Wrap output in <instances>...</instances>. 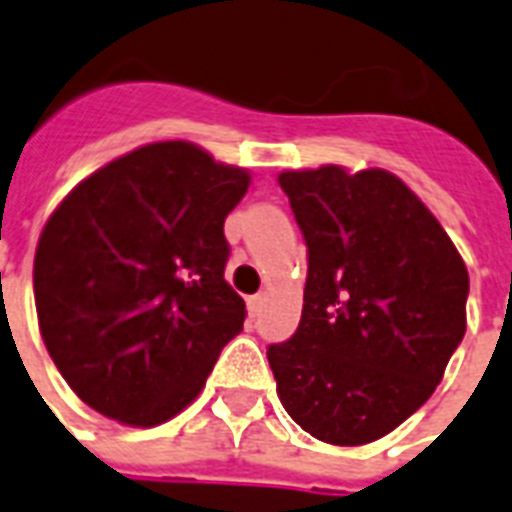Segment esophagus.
I'll use <instances>...</instances> for the list:
<instances>
[{"label": "esophagus", "instance_id": "obj_1", "mask_svg": "<svg viewBox=\"0 0 512 512\" xmlns=\"http://www.w3.org/2000/svg\"><path fill=\"white\" fill-rule=\"evenodd\" d=\"M247 305H249V313H252V316H260V311H263V305H265V297L263 295L249 297Z\"/></svg>", "mask_w": 512, "mask_h": 512}]
</instances>
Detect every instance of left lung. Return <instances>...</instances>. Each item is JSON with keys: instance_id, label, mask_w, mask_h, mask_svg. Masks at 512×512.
Here are the masks:
<instances>
[{"instance_id": "left-lung-1", "label": "left lung", "mask_w": 512, "mask_h": 512, "mask_svg": "<svg viewBox=\"0 0 512 512\" xmlns=\"http://www.w3.org/2000/svg\"><path fill=\"white\" fill-rule=\"evenodd\" d=\"M279 185L308 244L300 327L268 348L281 404L324 444H372L444 380L468 327V268L393 172L321 164Z\"/></svg>"}]
</instances>
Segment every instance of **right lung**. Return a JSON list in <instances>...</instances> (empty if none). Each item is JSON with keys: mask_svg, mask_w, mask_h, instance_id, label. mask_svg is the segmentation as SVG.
I'll return each mask as SVG.
<instances>
[{"mask_svg": "<svg viewBox=\"0 0 512 512\" xmlns=\"http://www.w3.org/2000/svg\"><path fill=\"white\" fill-rule=\"evenodd\" d=\"M244 167L159 140L76 183L47 217L34 300L47 353L95 412L154 428L199 396L247 308L223 279Z\"/></svg>", "mask_w": 512, "mask_h": 512, "instance_id": "obj_1", "label": "right lung"}]
</instances>
